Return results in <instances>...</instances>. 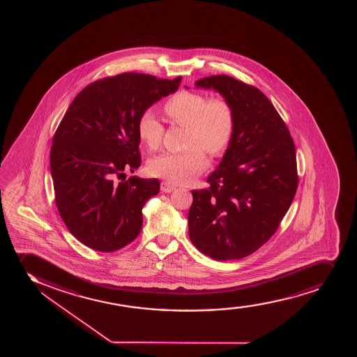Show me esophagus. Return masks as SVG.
Here are the masks:
<instances>
[{"label": "esophagus", "instance_id": "esophagus-1", "mask_svg": "<svg viewBox=\"0 0 357 357\" xmlns=\"http://www.w3.org/2000/svg\"><path fill=\"white\" fill-rule=\"evenodd\" d=\"M176 188V185H172L168 181H163L162 183H160V190L163 192V193H172L174 189Z\"/></svg>", "mask_w": 357, "mask_h": 357}]
</instances>
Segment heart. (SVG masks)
Segmentation results:
<instances>
[{
	"label": "heart",
	"mask_w": 357,
	"mask_h": 357,
	"mask_svg": "<svg viewBox=\"0 0 357 357\" xmlns=\"http://www.w3.org/2000/svg\"><path fill=\"white\" fill-rule=\"evenodd\" d=\"M164 114L172 123L187 128L183 153H163L149 163L152 176L172 183H189L204 172L209 156H220L234 138L236 119L229 101L224 98H208L199 91H181L164 102ZM140 142L151 151L163 142V125L150 112L144 113L137 123Z\"/></svg>",
	"instance_id": "1"
}]
</instances>
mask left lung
Wrapping results in <instances>:
<instances>
[{"instance_id": "obj_1", "label": "left lung", "mask_w": 357, "mask_h": 357, "mask_svg": "<svg viewBox=\"0 0 357 357\" xmlns=\"http://www.w3.org/2000/svg\"><path fill=\"white\" fill-rule=\"evenodd\" d=\"M229 101L236 128L222 162L192 190L189 238L217 261L244 259L266 244L287 213L298 188L296 155L287 125L256 86L226 75L195 82Z\"/></svg>"}]
</instances>
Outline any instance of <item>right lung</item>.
I'll return each mask as SVG.
<instances>
[{"label": "right lung", "mask_w": 357, "mask_h": 357, "mask_svg": "<svg viewBox=\"0 0 357 357\" xmlns=\"http://www.w3.org/2000/svg\"><path fill=\"white\" fill-rule=\"evenodd\" d=\"M181 79L137 73L101 78L63 116L50 157L54 200L71 234L93 250H119L140 234L142 209L158 194L160 182L123 176L142 162L138 120L175 93Z\"/></svg>", "instance_id": "right-lung-1"}]
</instances>
